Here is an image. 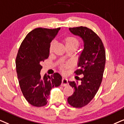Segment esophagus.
Returning a JSON list of instances; mask_svg holds the SVG:
<instances>
[{
    "label": "esophagus",
    "mask_w": 124,
    "mask_h": 124,
    "mask_svg": "<svg viewBox=\"0 0 124 124\" xmlns=\"http://www.w3.org/2000/svg\"><path fill=\"white\" fill-rule=\"evenodd\" d=\"M61 85L62 86H66L68 85V79L65 78H62V84Z\"/></svg>",
    "instance_id": "1"
}]
</instances>
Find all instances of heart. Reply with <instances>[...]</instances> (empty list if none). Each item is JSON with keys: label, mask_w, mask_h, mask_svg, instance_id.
Segmentation results:
<instances>
[{"label": "heart", "mask_w": 124, "mask_h": 124, "mask_svg": "<svg viewBox=\"0 0 124 124\" xmlns=\"http://www.w3.org/2000/svg\"><path fill=\"white\" fill-rule=\"evenodd\" d=\"M63 42L64 44H65V47L67 48H72L76 49L79 45L78 40L77 38L73 36L66 37L65 38L63 39ZM54 46V42H52V43L51 44V46H50V52H51L52 51ZM64 67H65V66ZM64 67H62V69Z\"/></svg>", "instance_id": "1"}]
</instances>
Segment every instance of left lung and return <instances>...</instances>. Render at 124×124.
Returning a JSON list of instances; mask_svg holds the SVG:
<instances>
[{"label":"left lung","mask_w":124,"mask_h":124,"mask_svg":"<svg viewBox=\"0 0 124 124\" xmlns=\"http://www.w3.org/2000/svg\"><path fill=\"white\" fill-rule=\"evenodd\" d=\"M69 30L84 42V50L77 63L79 69L76 71L77 74H83L84 77L80 83L68 81L74 91L67 99L70 106L81 108L90 102L101 86L106 64V52L101 38L92 30L84 26L70 28Z\"/></svg>","instance_id":"left-lung-1"}]
</instances>
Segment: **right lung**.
I'll return each instance as SVG.
<instances>
[{
	"label": "right lung",
	"instance_id": "right-lung-1",
	"mask_svg": "<svg viewBox=\"0 0 124 124\" xmlns=\"http://www.w3.org/2000/svg\"><path fill=\"white\" fill-rule=\"evenodd\" d=\"M60 30L35 29L27 34L18 50L16 59L18 82L25 98L33 106L46 105L51 90L62 83L58 73L51 77L46 74L42 77L40 74V63L49 57L51 42Z\"/></svg>",
	"mask_w": 124,
	"mask_h": 124
}]
</instances>
